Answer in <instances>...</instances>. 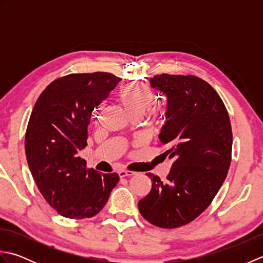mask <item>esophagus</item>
I'll list each match as a JSON object with an SVG mask.
<instances>
[{
  "label": "esophagus",
  "mask_w": 263,
  "mask_h": 263,
  "mask_svg": "<svg viewBox=\"0 0 263 263\" xmlns=\"http://www.w3.org/2000/svg\"><path fill=\"white\" fill-rule=\"evenodd\" d=\"M119 175H120V177H131V176H133V175H136V173L132 172V171H124V170H122V171L119 172Z\"/></svg>",
  "instance_id": "esophagus-1"
}]
</instances>
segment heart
<instances>
[{"mask_svg":"<svg viewBox=\"0 0 263 263\" xmlns=\"http://www.w3.org/2000/svg\"><path fill=\"white\" fill-rule=\"evenodd\" d=\"M119 98L128 115H138L141 117L152 106L154 93L152 89L146 85L132 83V85H127L120 89ZM159 115H163L159 109L154 110L152 114L154 119H159Z\"/></svg>","mask_w":263,"mask_h":263,"instance_id":"1","label":"heart"}]
</instances>
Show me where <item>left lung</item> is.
<instances>
[{"label":"left lung","instance_id":"1","mask_svg":"<svg viewBox=\"0 0 263 263\" xmlns=\"http://www.w3.org/2000/svg\"><path fill=\"white\" fill-rule=\"evenodd\" d=\"M150 85L167 97L163 155L174 160L165 181L147 173L153 186L139 201L150 224L177 228L208 208L227 176L233 135L228 111L217 91L195 76L158 74Z\"/></svg>","mask_w":263,"mask_h":263}]
</instances>
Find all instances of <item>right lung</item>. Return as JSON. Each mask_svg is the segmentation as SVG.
<instances>
[{"label": "right lung", "instance_id": "1", "mask_svg": "<svg viewBox=\"0 0 263 263\" xmlns=\"http://www.w3.org/2000/svg\"><path fill=\"white\" fill-rule=\"evenodd\" d=\"M120 81L108 72L68 74L49 83L33 106L26 157L39 192L61 216L83 219L97 215L120 180L116 173L100 175L87 170L79 157L93 109Z\"/></svg>", "mask_w": 263, "mask_h": 263}]
</instances>
